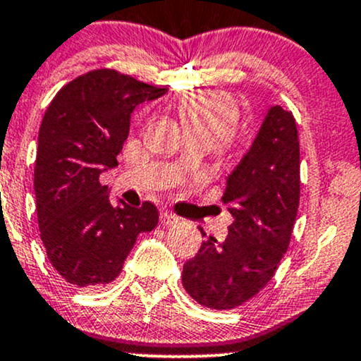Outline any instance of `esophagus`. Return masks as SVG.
<instances>
[{"label": "esophagus", "mask_w": 361, "mask_h": 361, "mask_svg": "<svg viewBox=\"0 0 361 361\" xmlns=\"http://www.w3.org/2000/svg\"><path fill=\"white\" fill-rule=\"evenodd\" d=\"M159 219H161L162 224H174V223H178V221H180V217H178L176 214H173V212L162 211Z\"/></svg>", "instance_id": "34e87169"}]
</instances>
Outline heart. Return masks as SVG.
<instances>
[{
    "label": "heart",
    "instance_id": "obj_1",
    "mask_svg": "<svg viewBox=\"0 0 361 361\" xmlns=\"http://www.w3.org/2000/svg\"><path fill=\"white\" fill-rule=\"evenodd\" d=\"M178 116L187 137L202 138L214 145L231 138L240 118L238 102L224 90H197L178 101Z\"/></svg>",
    "mask_w": 361,
    "mask_h": 361
}]
</instances>
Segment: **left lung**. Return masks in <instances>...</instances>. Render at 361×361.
Masks as SVG:
<instances>
[{"label":"left lung","mask_w":361,"mask_h":361,"mask_svg":"<svg viewBox=\"0 0 361 361\" xmlns=\"http://www.w3.org/2000/svg\"><path fill=\"white\" fill-rule=\"evenodd\" d=\"M221 200L235 217L228 236L223 243L209 236L183 265L181 283L197 303L231 310L264 290L290 247L300 204V142L291 111L269 109Z\"/></svg>","instance_id":"obj_1"}]
</instances>
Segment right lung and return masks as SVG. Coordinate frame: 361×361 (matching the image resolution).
I'll return each mask as SVG.
<instances>
[{
	"mask_svg": "<svg viewBox=\"0 0 361 361\" xmlns=\"http://www.w3.org/2000/svg\"><path fill=\"white\" fill-rule=\"evenodd\" d=\"M166 92L101 68L73 78L47 106L35 156V207L47 259L68 284L94 288L116 279L137 236L159 223L152 202L111 205L99 176L118 166L135 106Z\"/></svg>",
	"mask_w": 361,
	"mask_h": 361,
	"instance_id": "1",
	"label": "right lung"
}]
</instances>
